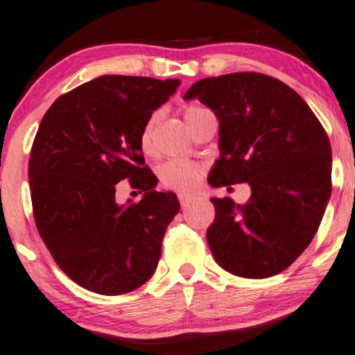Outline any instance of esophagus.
I'll return each mask as SVG.
<instances>
[{
  "instance_id": "1",
  "label": "esophagus",
  "mask_w": 355,
  "mask_h": 355,
  "mask_svg": "<svg viewBox=\"0 0 355 355\" xmlns=\"http://www.w3.org/2000/svg\"><path fill=\"white\" fill-rule=\"evenodd\" d=\"M178 198H179V202H181L182 209L188 208L189 202H191V199H193V196H191V194H186V193H179Z\"/></svg>"
}]
</instances>
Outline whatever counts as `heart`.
<instances>
[{
    "instance_id": "heart-1",
    "label": "heart",
    "mask_w": 355,
    "mask_h": 355,
    "mask_svg": "<svg viewBox=\"0 0 355 355\" xmlns=\"http://www.w3.org/2000/svg\"><path fill=\"white\" fill-rule=\"evenodd\" d=\"M182 112H184V119L189 125L193 119L198 117L199 114L206 112V109L199 105H186ZM157 119L159 112L150 114L144 122V125H142L141 132H139V147L146 154L153 150V134ZM157 176L164 188L181 191V193H191V191L198 188L199 181H201L202 167L196 164V162L182 161V159H171V161L159 166Z\"/></svg>"
}]
</instances>
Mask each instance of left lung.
<instances>
[{"mask_svg":"<svg viewBox=\"0 0 355 355\" xmlns=\"http://www.w3.org/2000/svg\"><path fill=\"white\" fill-rule=\"evenodd\" d=\"M220 121L214 188L248 182L245 205L213 198L206 238L214 260L243 278L284 272L315 236L332 193L327 132L295 90L254 71L202 78L186 92Z\"/></svg>","mask_w":355,"mask_h":355,"instance_id":"obj_1","label":"left lung"}]
</instances>
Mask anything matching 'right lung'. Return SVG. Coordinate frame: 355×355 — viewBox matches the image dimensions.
<instances>
[{
  "label": "right lung",
  "instance_id": "obj_1",
  "mask_svg": "<svg viewBox=\"0 0 355 355\" xmlns=\"http://www.w3.org/2000/svg\"><path fill=\"white\" fill-rule=\"evenodd\" d=\"M179 80L103 75L63 94L43 115L28 166L35 223L75 284L122 295L156 272L162 238L179 213L144 164L139 132ZM145 191L139 203L114 201L116 182Z\"/></svg>",
  "mask_w": 355,
  "mask_h": 355
}]
</instances>
